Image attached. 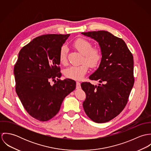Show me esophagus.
Segmentation results:
<instances>
[{
    "label": "esophagus",
    "instance_id": "1",
    "mask_svg": "<svg viewBox=\"0 0 151 151\" xmlns=\"http://www.w3.org/2000/svg\"><path fill=\"white\" fill-rule=\"evenodd\" d=\"M81 88V86H80V83L79 82H77L76 83V88L77 89H79Z\"/></svg>",
    "mask_w": 151,
    "mask_h": 151
}]
</instances>
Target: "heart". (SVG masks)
<instances>
[{"label":"heart","mask_w":151,"mask_h":151,"mask_svg":"<svg viewBox=\"0 0 151 151\" xmlns=\"http://www.w3.org/2000/svg\"><path fill=\"white\" fill-rule=\"evenodd\" d=\"M73 46L78 52L83 55V62L85 61L89 66L94 67L100 62L101 60L100 52L96 49H92V44L88 41L80 38L73 43ZM67 46L63 45L59 52V60L63 65L65 64L67 62ZM88 70V66L85 63L80 65H73L65 69V76L70 79L80 80L84 77Z\"/></svg>","instance_id":"1"}]
</instances>
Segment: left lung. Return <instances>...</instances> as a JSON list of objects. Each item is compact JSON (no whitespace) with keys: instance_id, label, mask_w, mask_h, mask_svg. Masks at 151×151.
Here are the masks:
<instances>
[{"instance_id":"obj_1","label":"left lung","mask_w":151,"mask_h":151,"mask_svg":"<svg viewBox=\"0 0 151 151\" xmlns=\"http://www.w3.org/2000/svg\"><path fill=\"white\" fill-rule=\"evenodd\" d=\"M99 43L102 58L98 69L89 76L98 86L82 83L86 93L83 105L86 115L98 123L108 122L125 108L134 83L133 56L125 42L106 31L82 32Z\"/></svg>"}]
</instances>
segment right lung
Instances as JSON below:
<instances>
[{"label":"right lung","mask_w":151,"mask_h":151,"mask_svg":"<svg viewBox=\"0 0 151 151\" xmlns=\"http://www.w3.org/2000/svg\"><path fill=\"white\" fill-rule=\"evenodd\" d=\"M70 34L38 37L20 50L14 65L16 91L26 111L32 117L46 122L59 111L65 97L76 86L74 80H59V52ZM58 81L53 86L50 79Z\"/></svg>","instance_id":"obj_1"}]
</instances>
